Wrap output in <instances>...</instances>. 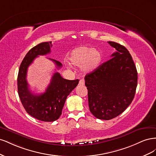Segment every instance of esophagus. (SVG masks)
Returning a JSON list of instances; mask_svg holds the SVG:
<instances>
[{
	"instance_id": "esophagus-1",
	"label": "esophagus",
	"mask_w": 156,
	"mask_h": 156,
	"mask_svg": "<svg viewBox=\"0 0 156 156\" xmlns=\"http://www.w3.org/2000/svg\"><path fill=\"white\" fill-rule=\"evenodd\" d=\"M84 83H85V81H84V79H81L80 80V81H79V85H84Z\"/></svg>"
}]
</instances>
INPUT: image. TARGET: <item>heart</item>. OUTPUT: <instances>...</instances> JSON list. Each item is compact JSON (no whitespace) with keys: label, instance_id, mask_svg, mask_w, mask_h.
I'll use <instances>...</instances> for the list:
<instances>
[{"label":"heart","instance_id":"b5f03b06","mask_svg":"<svg viewBox=\"0 0 156 156\" xmlns=\"http://www.w3.org/2000/svg\"><path fill=\"white\" fill-rule=\"evenodd\" d=\"M69 60L74 66H83V69L87 72H93L101 65L102 55L91 47L81 46L72 51Z\"/></svg>","mask_w":156,"mask_h":156}]
</instances>
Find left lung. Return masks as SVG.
Listing matches in <instances>:
<instances>
[{
  "label": "left lung",
  "instance_id": "obj_1",
  "mask_svg": "<svg viewBox=\"0 0 156 156\" xmlns=\"http://www.w3.org/2000/svg\"><path fill=\"white\" fill-rule=\"evenodd\" d=\"M116 51L111 58L86 75L90 111L98 119L111 120L123 112L133 101L137 72L124 46L108 41Z\"/></svg>",
  "mask_w": 156,
  "mask_h": 156
}]
</instances>
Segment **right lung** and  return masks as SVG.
I'll return each instance as SVG.
<instances>
[{"instance_id":"add662e5","label":"right lung","mask_w":156,"mask_h":156,"mask_svg":"<svg viewBox=\"0 0 156 156\" xmlns=\"http://www.w3.org/2000/svg\"><path fill=\"white\" fill-rule=\"evenodd\" d=\"M51 47L49 41L32 48L23 58L17 76L18 94L23 107L28 114L44 122H53L59 119L68 96L79 83V79H65L56 72L44 93L35 94L30 90L27 81L28 68L39 55L49 53ZM49 59L53 61L58 69L62 67V64L58 61Z\"/></svg>"}]
</instances>
